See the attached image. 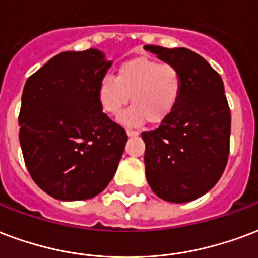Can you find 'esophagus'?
<instances>
[{
	"instance_id": "1",
	"label": "esophagus",
	"mask_w": 258,
	"mask_h": 258,
	"mask_svg": "<svg viewBox=\"0 0 258 258\" xmlns=\"http://www.w3.org/2000/svg\"><path fill=\"white\" fill-rule=\"evenodd\" d=\"M139 134V131H135V130H127V135L128 137H137Z\"/></svg>"
}]
</instances>
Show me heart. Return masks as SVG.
Returning a JSON list of instances; mask_svg holds the SVG:
<instances>
[{
  "mask_svg": "<svg viewBox=\"0 0 258 258\" xmlns=\"http://www.w3.org/2000/svg\"><path fill=\"white\" fill-rule=\"evenodd\" d=\"M182 91L183 78L176 67L141 57L123 62L116 76H102L97 97L101 108L110 116L121 113L133 97L134 105L120 116V121L142 125L146 121L161 124L169 119Z\"/></svg>",
  "mask_w": 258,
  "mask_h": 258,
  "instance_id": "obj_1",
  "label": "heart"
}]
</instances>
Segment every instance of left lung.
I'll return each instance as SVG.
<instances>
[{
    "mask_svg": "<svg viewBox=\"0 0 258 258\" xmlns=\"http://www.w3.org/2000/svg\"><path fill=\"white\" fill-rule=\"evenodd\" d=\"M145 49L176 67L183 78L180 101L171 117L142 133L146 179L165 201H192L219 182L228 161L231 113L224 85L204 57L186 47Z\"/></svg>",
    "mask_w": 258,
    "mask_h": 258,
    "instance_id": "left-lung-1",
    "label": "left lung"
}]
</instances>
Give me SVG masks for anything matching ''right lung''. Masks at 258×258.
Segmentation results:
<instances>
[{"mask_svg": "<svg viewBox=\"0 0 258 258\" xmlns=\"http://www.w3.org/2000/svg\"><path fill=\"white\" fill-rule=\"evenodd\" d=\"M110 64L97 49L62 51L24 85L19 113L23 157L32 180L53 198L95 197L117 169L128 138L97 97Z\"/></svg>", "mask_w": 258, "mask_h": 258, "instance_id": "obj_1", "label": "right lung"}]
</instances>
